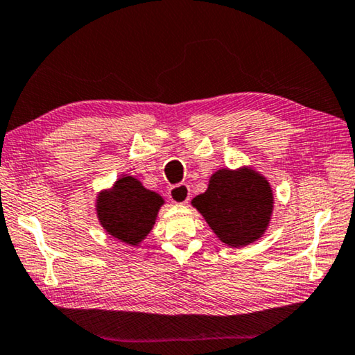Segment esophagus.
Returning <instances> with one entry per match:
<instances>
[{"instance_id": "esophagus-1", "label": "esophagus", "mask_w": 355, "mask_h": 355, "mask_svg": "<svg viewBox=\"0 0 355 355\" xmlns=\"http://www.w3.org/2000/svg\"><path fill=\"white\" fill-rule=\"evenodd\" d=\"M168 199H171L173 204H187L189 200L188 184L180 183V184H175V187H172L168 189Z\"/></svg>"}]
</instances>
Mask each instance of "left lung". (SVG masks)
<instances>
[{"mask_svg": "<svg viewBox=\"0 0 355 355\" xmlns=\"http://www.w3.org/2000/svg\"><path fill=\"white\" fill-rule=\"evenodd\" d=\"M191 204L223 243L241 248L267 230L273 191L268 180L252 167L219 168L210 177L205 193L196 196Z\"/></svg>", "mask_w": 355, "mask_h": 355, "instance_id": "obj_1", "label": "left lung"}]
</instances>
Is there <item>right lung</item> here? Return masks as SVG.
I'll use <instances>...</instances> for the list:
<instances>
[{
	"label": "right lung",
	"instance_id": "obj_1",
	"mask_svg": "<svg viewBox=\"0 0 355 355\" xmlns=\"http://www.w3.org/2000/svg\"><path fill=\"white\" fill-rule=\"evenodd\" d=\"M164 199L132 175H121L114 187L96 198L99 224L112 237L129 246H139L153 229Z\"/></svg>",
	"mask_w": 355,
	"mask_h": 355
}]
</instances>
